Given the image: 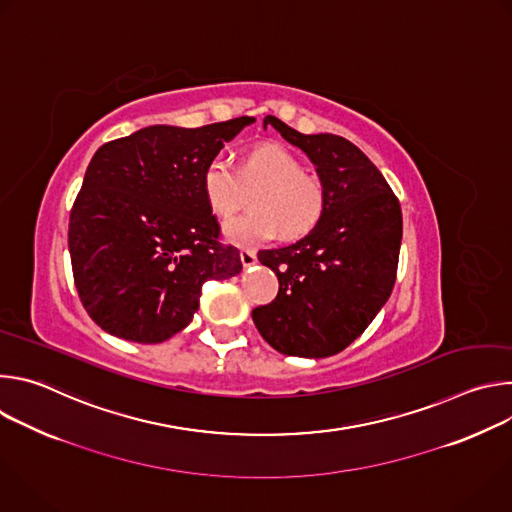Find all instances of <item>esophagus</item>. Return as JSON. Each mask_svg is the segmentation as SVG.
<instances>
[{
	"mask_svg": "<svg viewBox=\"0 0 512 512\" xmlns=\"http://www.w3.org/2000/svg\"><path fill=\"white\" fill-rule=\"evenodd\" d=\"M241 263H243V267H251V265H255V263H257V255H255V251H251V249H243V251H241Z\"/></svg>",
	"mask_w": 512,
	"mask_h": 512,
	"instance_id": "1",
	"label": "esophagus"
}]
</instances>
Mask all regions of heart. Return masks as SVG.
I'll return each instance as SVG.
<instances>
[{
    "label": "heart",
    "mask_w": 512,
    "mask_h": 512,
    "mask_svg": "<svg viewBox=\"0 0 512 512\" xmlns=\"http://www.w3.org/2000/svg\"><path fill=\"white\" fill-rule=\"evenodd\" d=\"M302 162L281 145H259L251 150L239 168L214 158L202 172V192L218 218L233 216L251 192V212L225 225V237L241 247L259 245L277 231L285 239L310 233L326 210V184L308 172Z\"/></svg>",
    "instance_id": "obj_1"
}]
</instances>
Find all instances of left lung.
I'll return each mask as SVG.
<instances>
[{
	"label": "left lung",
	"mask_w": 512,
	"mask_h": 512,
	"mask_svg": "<svg viewBox=\"0 0 512 512\" xmlns=\"http://www.w3.org/2000/svg\"><path fill=\"white\" fill-rule=\"evenodd\" d=\"M263 123L312 160L328 202L306 237L257 253L277 275L279 291L271 304L253 310V322L281 354L332 356L367 330L391 296L401 206L377 166L348 139L304 135L273 115Z\"/></svg>",
	"instance_id": "left-lung-1"
}]
</instances>
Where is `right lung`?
<instances>
[{"label":"right lung","instance_id":"add662e5","mask_svg":"<svg viewBox=\"0 0 512 512\" xmlns=\"http://www.w3.org/2000/svg\"><path fill=\"white\" fill-rule=\"evenodd\" d=\"M253 121L150 125L97 150L70 210L68 251L79 298L105 332L164 342L192 322L204 281L241 273L202 172Z\"/></svg>","mask_w":512,"mask_h":512}]
</instances>
